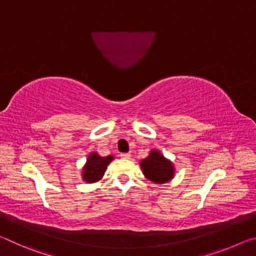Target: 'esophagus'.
I'll list each match as a JSON object with an SVG mask.
<instances>
[{
  "mask_svg": "<svg viewBox=\"0 0 256 256\" xmlns=\"http://www.w3.org/2000/svg\"><path fill=\"white\" fill-rule=\"evenodd\" d=\"M120 158H123V159H130V158H131V154H130V152H128V154H120Z\"/></svg>",
  "mask_w": 256,
  "mask_h": 256,
  "instance_id": "34e87169",
  "label": "esophagus"
}]
</instances>
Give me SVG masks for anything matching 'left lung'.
<instances>
[{
    "mask_svg": "<svg viewBox=\"0 0 256 256\" xmlns=\"http://www.w3.org/2000/svg\"><path fill=\"white\" fill-rule=\"evenodd\" d=\"M140 167L146 180L156 184H164L174 178L175 166L158 149L150 150L149 156L140 162Z\"/></svg>",
    "mask_w": 256,
    "mask_h": 256,
    "instance_id": "left-lung-1",
    "label": "left lung"
}]
</instances>
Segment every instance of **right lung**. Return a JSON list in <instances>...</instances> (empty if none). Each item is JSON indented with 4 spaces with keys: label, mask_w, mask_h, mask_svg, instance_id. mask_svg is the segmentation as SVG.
Masks as SVG:
<instances>
[{
    "label": "right lung",
    "mask_w": 256,
    "mask_h": 256,
    "mask_svg": "<svg viewBox=\"0 0 256 256\" xmlns=\"http://www.w3.org/2000/svg\"><path fill=\"white\" fill-rule=\"evenodd\" d=\"M112 159H114L112 154L107 156V157H102L96 151L90 152L88 158H86L84 166L82 167V180L88 184L96 183V182L100 180L104 174H105L108 164L112 162Z\"/></svg>",
    "instance_id": "obj_1"
}]
</instances>
